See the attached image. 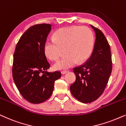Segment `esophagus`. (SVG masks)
I'll use <instances>...</instances> for the list:
<instances>
[{
  "mask_svg": "<svg viewBox=\"0 0 126 126\" xmlns=\"http://www.w3.org/2000/svg\"><path fill=\"white\" fill-rule=\"evenodd\" d=\"M67 72H68V71H61V73H62V74H63V75L65 74V73H66Z\"/></svg>",
  "mask_w": 126,
  "mask_h": 126,
  "instance_id": "esophagus-1",
  "label": "esophagus"
}]
</instances>
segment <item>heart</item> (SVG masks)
<instances>
[{"mask_svg":"<svg viewBox=\"0 0 126 126\" xmlns=\"http://www.w3.org/2000/svg\"><path fill=\"white\" fill-rule=\"evenodd\" d=\"M94 44V35L89 28L85 26H71L57 30L53 38H48L44 45L46 55L50 59L56 60L63 49L66 55L54 64L56 70L66 69L78 62L84 63L89 59Z\"/></svg>","mask_w":126,"mask_h":126,"instance_id":"b5f03b06","label":"heart"}]
</instances>
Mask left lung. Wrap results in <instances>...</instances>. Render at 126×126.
I'll return each instance as SVG.
<instances>
[{
    "label": "left lung",
    "instance_id": "left-lung-1",
    "mask_svg": "<svg viewBox=\"0 0 126 126\" xmlns=\"http://www.w3.org/2000/svg\"><path fill=\"white\" fill-rule=\"evenodd\" d=\"M91 27L96 35L93 53L86 63L73 69L76 81L70 87L73 97L83 103H91L102 95L112 69L108 42L99 29Z\"/></svg>",
    "mask_w": 126,
    "mask_h": 126
}]
</instances>
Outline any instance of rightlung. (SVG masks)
Instances as JSON below:
<instances>
[{
    "label": "right lung",
    "mask_w": 126,
    "mask_h": 126,
    "mask_svg": "<svg viewBox=\"0 0 126 126\" xmlns=\"http://www.w3.org/2000/svg\"><path fill=\"white\" fill-rule=\"evenodd\" d=\"M51 25L36 24L28 29L16 45L12 73L14 83L24 98L32 104L48 99L53 93L54 82L61 78L60 71L48 72L50 65L44 45Z\"/></svg>",
    "instance_id": "add662e5"
}]
</instances>
